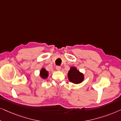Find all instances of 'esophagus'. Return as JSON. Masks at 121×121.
I'll return each mask as SVG.
<instances>
[{
    "label": "esophagus",
    "instance_id": "34e87169",
    "mask_svg": "<svg viewBox=\"0 0 121 121\" xmlns=\"http://www.w3.org/2000/svg\"><path fill=\"white\" fill-rule=\"evenodd\" d=\"M56 70L57 71H60L61 69V67L59 66H57L56 67Z\"/></svg>",
    "mask_w": 121,
    "mask_h": 121
}]
</instances>
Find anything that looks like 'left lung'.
Wrapping results in <instances>:
<instances>
[{
  "mask_svg": "<svg viewBox=\"0 0 121 121\" xmlns=\"http://www.w3.org/2000/svg\"><path fill=\"white\" fill-rule=\"evenodd\" d=\"M68 78L69 81L75 84L81 83L84 79L83 74L77 70L76 67H71L70 70L69 71Z\"/></svg>",
  "mask_w": 121,
  "mask_h": 121,
  "instance_id": "1",
  "label": "left lung"
}]
</instances>
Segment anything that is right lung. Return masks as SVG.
Listing matches in <instances>:
<instances>
[{
    "label": "right lung",
    "mask_w": 121,
    "mask_h": 121,
    "mask_svg": "<svg viewBox=\"0 0 121 121\" xmlns=\"http://www.w3.org/2000/svg\"><path fill=\"white\" fill-rule=\"evenodd\" d=\"M40 76L42 78L45 79L48 76V72L47 71H46L45 69H42L40 72Z\"/></svg>",
    "instance_id": "obj_1"
}]
</instances>
